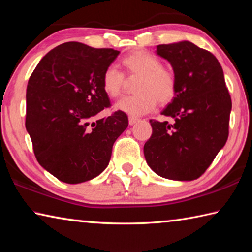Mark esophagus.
I'll list each match as a JSON object with an SVG mask.
<instances>
[{
  "label": "esophagus",
  "mask_w": 252,
  "mask_h": 252,
  "mask_svg": "<svg viewBox=\"0 0 252 252\" xmlns=\"http://www.w3.org/2000/svg\"><path fill=\"white\" fill-rule=\"evenodd\" d=\"M139 121V118H136V117H129V125L130 126H133L134 123H136Z\"/></svg>",
  "instance_id": "34e87169"
}]
</instances>
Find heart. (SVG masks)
I'll use <instances>...</instances> for the list:
<instances>
[{"mask_svg":"<svg viewBox=\"0 0 252 252\" xmlns=\"http://www.w3.org/2000/svg\"><path fill=\"white\" fill-rule=\"evenodd\" d=\"M121 65L127 75H140L135 85L138 94L122 97L114 104V110L141 116L160 104H168L177 94L178 81L174 72L161 65L160 59L148 51L136 50L121 60ZM125 75L117 67L110 65L102 74V89L110 97L121 94Z\"/></svg>","mask_w":252,"mask_h":252,"instance_id":"obj_1","label":"heart"}]
</instances>
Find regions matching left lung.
<instances>
[{
  "instance_id": "obj_1",
  "label": "left lung",
  "mask_w": 252,
  "mask_h": 252,
  "mask_svg": "<svg viewBox=\"0 0 252 252\" xmlns=\"http://www.w3.org/2000/svg\"><path fill=\"white\" fill-rule=\"evenodd\" d=\"M177 76V94L161 114L173 121L150 120L144 144L147 163L160 177L191 181L202 176L229 135L231 97L217 58L189 41L157 46Z\"/></svg>"
}]
</instances>
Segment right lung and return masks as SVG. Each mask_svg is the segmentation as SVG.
I'll return each instance as SVG.
<instances>
[{"label":"right lung","mask_w":252,"mask_h":252,"mask_svg":"<svg viewBox=\"0 0 252 252\" xmlns=\"http://www.w3.org/2000/svg\"><path fill=\"white\" fill-rule=\"evenodd\" d=\"M119 53L66 42L45 54L30 76L25 127L36 160L60 181L75 185L99 176L129 125L121 111L93 120L111 105L102 74Z\"/></svg>","instance_id":"obj_1"}]
</instances>
